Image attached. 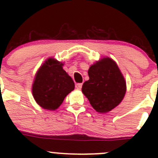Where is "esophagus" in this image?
Wrapping results in <instances>:
<instances>
[{"label":"esophagus","mask_w":158,"mask_h":158,"mask_svg":"<svg viewBox=\"0 0 158 158\" xmlns=\"http://www.w3.org/2000/svg\"><path fill=\"white\" fill-rule=\"evenodd\" d=\"M82 83H77L76 85V88L78 89V90H80L81 89H82Z\"/></svg>","instance_id":"obj_1"}]
</instances>
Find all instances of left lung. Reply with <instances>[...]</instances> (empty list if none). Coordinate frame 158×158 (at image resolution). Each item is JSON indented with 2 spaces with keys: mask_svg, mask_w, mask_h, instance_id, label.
<instances>
[{
  "mask_svg": "<svg viewBox=\"0 0 158 158\" xmlns=\"http://www.w3.org/2000/svg\"><path fill=\"white\" fill-rule=\"evenodd\" d=\"M89 79L82 92L97 112L106 114L118 106L126 93V81L117 63L109 57L98 60L89 67Z\"/></svg>",
  "mask_w": 158,
  "mask_h": 158,
  "instance_id": "8db88e82",
  "label": "left lung"
}]
</instances>
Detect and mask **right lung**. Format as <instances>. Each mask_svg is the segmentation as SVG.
Returning <instances> with one entry per match:
<instances>
[{"instance_id": "add662e5", "label": "right lung", "mask_w": 158, "mask_h": 158, "mask_svg": "<svg viewBox=\"0 0 158 158\" xmlns=\"http://www.w3.org/2000/svg\"><path fill=\"white\" fill-rule=\"evenodd\" d=\"M64 63L48 58L35 75L32 94L36 102L44 109L54 111L63 103L66 95L74 90L72 78L63 69Z\"/></svg>"}]
</instances>
